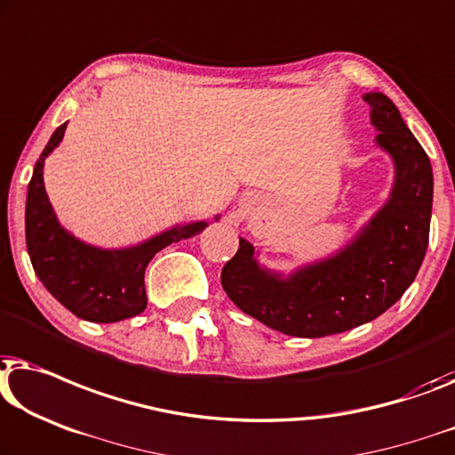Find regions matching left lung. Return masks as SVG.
<instances>
[{
  "instance_id": "1",
  "label": "left lung",
  "mask_w": 455,
  "mask_h": 455,
  "mask_svg": "<svg viewBox=\"0 0 455 455\" xmlns=\"http://www.w3.org/2000/svg\"><path fill=\"white\" fill-rule=\"evenodd\" d=\"M363 100L379 131L375 143L396 170L386 205L337 254L289 276L260 267L243 238L221 271L223 291L243 314L289 337L320 339L371 322L403 298L423 265L433 207L429 156L390 98L370 92Z\"/></svg>"
}]
</instances>
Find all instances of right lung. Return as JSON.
I'll return each mask as SVG.
<instances>
[{
  "label": "right lung",
  "mask_w": 455,
  "mask_h": 455,
  "mask_svg": "<svg viewBox=\"0 0 455 455\" xmlns=\"http://www.w3.org/2000/svg\"><path fill=\"white\" fill-rule=\"evenodd\" d=\"M65 127L68 123L51 135L26 195V248L32 268L52 298L77 318L102 324L133 318L148 306L143 276L149 260L170 243L201 234L209 223L176 226L121 250L96 248L77 240L57 221L43 180L44 157L61 143Z\"/></svg>",
  "instance_id": "right-lung-1"
}]
</instances>
